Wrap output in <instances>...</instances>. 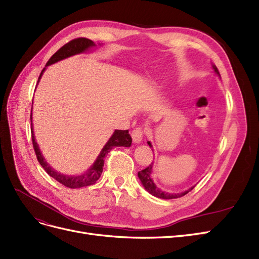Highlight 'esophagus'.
<instances>
[{"instance_id": "1", "label": "esophagus", "mask_w": 259, "mask_h": 259, "mask_svg": "<svg viewBox=\"0 0 259 259\" xmlns=\"http://www.w3.org/2000/svg\"><path fill=\"white\" fill-rule=\"evenodd\" d=\"M132 138H133V142L135 144H140L143 142V138H144V131L143 128L140 127H136L133 130L132 132Z\"/></svg>"}]
</instances>
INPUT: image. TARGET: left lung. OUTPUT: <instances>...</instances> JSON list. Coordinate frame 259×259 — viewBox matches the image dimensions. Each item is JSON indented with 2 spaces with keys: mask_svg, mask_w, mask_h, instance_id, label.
Here are the masks:
<instances>
[{
  "mask_svg": "<svg viewBox=\"0 0 259 259\" xmlns=\"http://www.w3.org/2000/svg\"><path fill=\"white\" fill-rule=\"evenodd\" d=\"M211 67H213L214 69V72L221 77V74H219V71L218 69L216 68L215 65H211ZM148 145L150 146V148H152V145L150 142H148ZM152 173H153V162L149 165L148 167H146L145 169L138 171V178L140 180V183H142V185L144 186L145 189L150 193L152 195H154V197L156 198H160V199H164V200H169V199H177V198H180V197H184L185 194H187L189 191H191L194 186L189 188V189L186 190V191H183V192H176V193H171V192H165L161 190L159 187H156V185L154 184L153 179H152Z\"/></svg>",
  "mask_w": 259,
  "mask_h": 259,
  "instance_id": "1",
  "label": "left lung"
}]
</instances>
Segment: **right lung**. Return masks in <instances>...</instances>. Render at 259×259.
Masks as SVG:
<instances>
[{
	"mask_svg": "<svg viewBox=\"0 0 259 259\" xmlns=\"http://www.w3.org/2000/svg\"><path fill=\"white\" fill-rule=\"evenodd\" d=\"M95 46H96L95 43L86 37H79V38H75V40L70 41L69 43L62 46L61 49H59L50 58L45 68L42 70L40 76H38V81H40V79L42 77V74L45 71V69L48 66H51V65L55 64V62H58L62 59L68 58V57L74 56V55H79L82 53L89 52V51H91V49L95 48ZM30 119H31V134H32L31 136H32V144H33V148H34L37 161L40 162L41 166L45 169L46 173H48L51 177L56 179L57 182L60 183L61 185H64L68 188H71V189L88 187V186L95 184L99 179L101 173H103V166H104V161H105L104 159H105V156L108 154V152H110L111 149L114 147H131V145H132V137L128 134V130H126V131L115 130L113 132V134L111 135V137L109 138V140L104 146V148L101 149L100 153L98 154L95 162L93 163V165H91L90 168L86 169V171H84L83 174H81V175L61 174V173H59V171L55 170L50 165V164L46 162V160L44 159V156L40 150V148H38V145L36 143V139L34 136V132H33L32 111H31Z\"/></svg>",
	"mask_w": 259,
	"mask_h": 259,
	"instance_id": "1",
	"label": "right lung"
}]
</instances>
